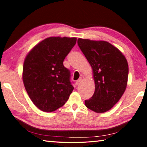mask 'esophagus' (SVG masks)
I'll list each match as a JSON object with an SVG mask.
<instances>
[{
    "label": "esophagus",
    "mask_w": 147,
    "mask_h": 147,
    "mask_svg": "<svg viewBox=\"0 0 147 147\" xmlns=\"http://www.w3.org/2000/svg\"><path fill=\"white\" fill-rule=\"evenodd\" d=\"M82 80V78H80L78 80H77V81L76 82V85H78L81 83Z\"/></svg>",
    "instance_id": "obj_1"
}]
</instances>
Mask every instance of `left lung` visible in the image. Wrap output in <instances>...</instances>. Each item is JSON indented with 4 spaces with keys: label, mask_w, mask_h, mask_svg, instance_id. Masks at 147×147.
<instances>
[{
    "label": "left lung",
    "mask_w": 147,
    "mask_h": 147,
    "mask_svg": "<svg viewBox=\"0 0 147 147\" xmlns=\"http://www.w3.org/2000/svg\"><path fill=\"white\" fill-rule=\"evenodd\" d=\"M78 45L91 66L95 83L94 94L85 105L95 113H105L117 103L126 89L127 61L108 42L78 38Z\"/></svg>",
    "instance_id": "obj_1"
}]
</instances>
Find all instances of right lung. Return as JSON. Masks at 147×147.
Returning <instances> with one entry per match:
<instances>
[{
	"mask_svg": "<svg viewBox=\"0 0 147 147\" xmlns=\"http://www.w3.org/2000/svg\"><path fill=\"white\" fill-rule=\"evenodd\" d=\"M76 38L52 36L39 42L26 56L22 80L29 98L37 108L51 113L62 107L74 87L63 60Z\"/></svg>",
	"mask_w": 147,
	"mask_h": 147,
	"instance_id": "right-lung-1",
	"label": "right lung"
}]
</instances>
